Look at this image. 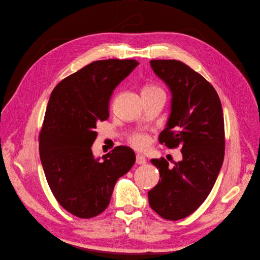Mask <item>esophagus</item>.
<instances>
[{
    "label": "esophagus",
    "mask_w": 260,
    "mask_h": 260,
    "mask_svg": "<svg viewBox=\"0 0 260 260\" xmlns=\"http://www.w3.org/2000/svg\"><path fill=\"white\" fill-rule=\"evenodd\" d=\"M136 162L138 165H144L146 162V159L144 158V157L142 155H137L136 157Z\"/></svg>",
    "instance_id": "34e87169"
}]
</instances>
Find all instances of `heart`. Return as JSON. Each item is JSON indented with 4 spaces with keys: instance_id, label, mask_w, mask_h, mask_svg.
<instances>
[{
    "instance_id": "b5f03b06",
    "label": "heart",
    "mask_w": 260,
    "mask_h": 260,
    "mask_svg": "<svg viewBox=\"0 0 260 260\" xmlns=\"http://www.w3.org/2000/svg\"><path fill=\"white\" fill-rule=\"evenodd\" d=\"M156 93L165 94V92L157 85H146L142 92V94H156ZM129 143L137 149L143 151V149H146L149 146V144H151V138H149V136L146 135V133L138 132L129 138Z\"/></svg>"
}]
</instances>
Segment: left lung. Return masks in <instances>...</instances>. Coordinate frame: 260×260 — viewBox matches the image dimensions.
Listing matches in <instances>:
<instances>
[{"label":"left lung","instance_id":"8db88e82","mask_svg":"<svg viewBox=\"0 0 260 260\" xmlns=\"http://www.w3.org/2000/svg\"><path fill=\"white\" fill-rule=\"evenodd\" d=\"M154 73L172 94L171 113L159 143L181 148L174 167L165 158L152 159L158 183L148 192L149 206L161 218L183 219L198 209L214 186L224 157L221 102L205 78L176 59H153Z\"/></svg>","mask_w":260,"mask_h":260}]
</instances>
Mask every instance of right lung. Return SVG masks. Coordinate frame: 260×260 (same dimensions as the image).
<instances>
[{
  "instance_id": "add662e5",
  "label": "right lung",
  "mask_w": 260,
  "mask_h": 260,
  "mask_svg": "<svg viewBox=\"0 0 260 260\" xmlns=\"http://www.w3.org/2000/svg\"><path fill=\"white\" fill-rule=\"evenodd\" d=\"M139 65L136 59L96 60L62 79L53 90L39 135L46 181L59 205L79 218H93L111 201L117 180L131 169L136 154L117 146L94 158L91 146L99 121L109 117L116 86Z\"/></svg>"
}]
</instances>
